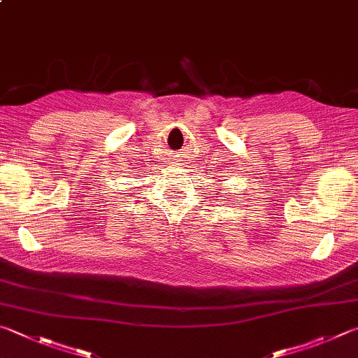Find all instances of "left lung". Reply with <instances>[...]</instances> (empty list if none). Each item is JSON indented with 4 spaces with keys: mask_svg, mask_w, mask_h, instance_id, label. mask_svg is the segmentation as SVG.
I'll return each instance as SVG.
<instances>
[{
    "mask_svg": "<svg viewBox=\"0 0 358 358\" xmlns=\"http://www.w3.org/2000/svg\"><path fill=\"white\" fill-rule=\"evenodd\" d=\"M220 194H222V192H220Z\"/></svg>",
    "mask_w": 358,
    "mask_h": 358,
    "instance_id": "obj_1",
    "label": "left lung"
}]
</instances>
